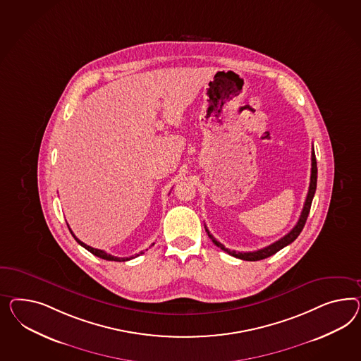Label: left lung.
<instances>
[{"mask_svg":"<svg viewBox=\"0 0 361 361\" xmlns=\"http://www.w3.org/2000/svg\"><path fill=\"white\" fill-rule=\"evenodd\" d=\"M317 177H318V169H317V159H315V152H314V148H312V176H310V185H309V192H307V197H306V201H305V205H303L302 213L300 215V219H298V222L297 224L293 227L292 230H290V233H288V234L283 236L281 239H279L277 242H274V243L269 244L268 247H265V248H262V250H257V251H254V252H236V251H231V250H228V248H226L224 244L219 243L216 239H215L213 235L210 234V231L206 228V231H207V235H209V238L213 240V243L216 245V247H219L222 251L224 252H227L228 255H231V256H234V257H238V259H242V260H247V262H257V260H263V259H267V257H269V256H272V255L276 254V252H279L280 250H283V247H286L288 244L293 243L297 238H298V235L301 234V231H302L303 226L306 224V219H307V215L310 213V207H312V198H314V195H315V189H317Z\"/></svg>","mask_w":361,"mask_h":361,"instance_id":"8db88e82","label":"left lung"}]
</instances>
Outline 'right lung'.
<instances>
[{
	"mask_svg": "<svg viewBox=\"0 0 361 361\" xmlns=\"http://www.w3.org/2000/svg\"><path fill=\"white\" fill-rule=\"evenodd\" d=\"M67 226H68V224H67ZM69 231H71V234H72V236L76 239V242H78L80 245H82L85 250H88L90 254H93L94 256H97V257H101V259H104V260H109V262H127V260H131V259L137 257V256H139V255L143 254V251H142L140 254H137L135 256H130V257H117V256H113V255L106 254V252H105V251H102V250H97V248H93V247H90V245H88V244L82 243L80 239H78V238L75 236V234L72 233V230H71V228H69ZM152 245H154V243H152Z\"/></svg>",
	"mask_w": 361,
	"mask_h": 361,
	"instance_id": "obj_1",
	"label": "right lung"
}]
</instances>
